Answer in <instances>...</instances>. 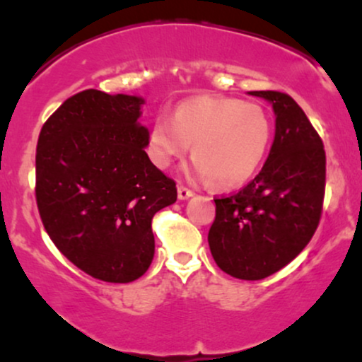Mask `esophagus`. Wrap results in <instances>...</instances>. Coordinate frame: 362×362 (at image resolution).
Here are the masks:
<instances>
[{
  "label": "esophagus",
  "instance_id": "esophagus-1",
  "mask_svg": "<svg viewBox=\"0 0 362 362\" xmlns=\"http://www.w3.org/2000/svg\"><path fill=\"white\" fill-rule=\"evenodd\" d=\"M192 196V191L189 187L185 186V185H180L177 186V197L180 199H189Z\"/></svg>",
  "mask_w": 362,
  "mask_h": 362
}]
</instances>
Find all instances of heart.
Wrapping results in <instances>:
<instances>
[{
    "label": "heart",
    "instance_id": "obj_1",
    "mask_svg": "<svg viewBox=\"0 0 362 362\" xmlns=\"http://www.w3.org/2000/svg\"><path fill=\"white\" fill-rule=\"evenodd\" d=\"M272 124L259 104L233 98H194L168 120L160 117L148 134V156L166 170L191 145L199 176L218 189L242 186L268 153Z\"/></svg>",
    "mask_w": 362,
    "mask_h": 362
}]
</instances>
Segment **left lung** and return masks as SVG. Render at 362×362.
I'll return each mask as SVG.
<instances>
[{
	"mask_svg": "<svg viewBox=\"0 0 362 362\" xmlns=\"http://www.w3.org/2000/svg\"><path fill=\"white\" fill-rule=\"evenodd\" d=\"M268 99L276 135L259 175L243 189L216 197L209 246L220 269L245 281L264 279L289 264L320 223L327 156L302 107L281 91H251Z\"/></svg>",
	"mask_w": 362,
	"mask_h": 362,
	"instance_id": "1",
	"label": "left lung"
}]
</instances>
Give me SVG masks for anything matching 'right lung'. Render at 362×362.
Wrapping results in <instances>:
<instances>
[{"mask_svg":"<svg viewBox=\"0 0 362 362\" xmlns=\"http://www.w3.org/2000/svg\"><path fill=\"white\" fill-rule=\"evenodd\" d=\"M142 98L85 90L42 125L35 201L45 232L76 268L132 282L155 253L151 220L176 201V182L151 163Z\"/></svg>","mask_w":362,"mask_h":362,"instance_id":"right-lung-1","label":"right lung"}]
</instances>
